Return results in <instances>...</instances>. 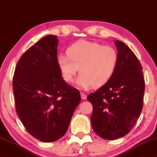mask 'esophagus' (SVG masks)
Wrapping results in <instances>:
<instances>
[{
	"label": "esophagus",
	"mask_w": 157,
	"mask_h": 157,
	"mask_svg": "<svg viewBox=\"0 0 157 157\" xmlns=\"http://www.w3.org/2000/svg\"><path fill=\"white\" fill-rule=\"evenodd\" d=\"M80 94H81V97H82V98L83 99V100H85V99L87 98V96H86V94H85V93L82 92L80 93Z\"/></svg>",
	"instance_id": "1"
}]
</instances>
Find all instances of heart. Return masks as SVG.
Wrapping results in <instances>:
<instances>
[{
    "label": "heart",
    "instance_id": "1",
    "mask_svg": "<svg viewBox=\"0 0 157 157\" xmlns=\"http://www.w3.org/2000/svg\"><path fill=\"white\" fill-rule=\"evenodd\" d=\"M67 53V55L61 53L57 57L61 77L71 82L79 70L81 74L75 84L83 89L108 82L118 62L117 52L114 48L93 41H78L69 47Z\"/></svg>",
    "mask_w": 157,
    "mask_h": 157
}]
</instances>
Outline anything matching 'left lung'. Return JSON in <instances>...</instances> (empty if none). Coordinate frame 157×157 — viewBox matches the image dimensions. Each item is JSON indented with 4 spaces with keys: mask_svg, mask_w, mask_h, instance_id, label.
Returning <instances> with one entry per match:
<instances>
[{
    "mask_svg": "<svg viewBox=\"0 0 157 157\" xmlns=\"http://www.w3.org/2000/svg\"><path fill=\"white\" fill-rule=\"evenodd\" d=\"M118 62L110 80L88 95L93 105L90 122L101 138L114 140L128 133L143 109L145 81L142 66L131 49L115 40Z\"/></svg>",
    "mask_w": 157,
    "mask_h": 157,
    "instance_id": "left-lung-1",
    "label": "left lung"
}]
</instances>
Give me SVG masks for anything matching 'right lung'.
<instances>
[{"instance_id": "right-lung-1", "label": "right lung", "mask_w": 157, "mask_h": 157, "mask_svg": "<svg viewBox=\"0 0 157 157\" xmlns=\"http://www.w3.org/2000/svg\"><path fill=\"white\" fill-rule=\"evenodd\" d=\"M58 42L49 35L35 43L19 59L13 78L18 116L27 132L43 142L64 136L81 100L79 90L61 77Z\"/></svg>"}]
</instances>
